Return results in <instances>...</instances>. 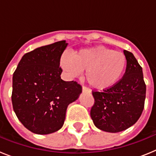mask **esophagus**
<instances>
[{"mask_svg": "<svg viewBox=\"0 0 156 156\" xmlns=\"http://www.w3.org/2000/svg\"><path fill=\"white\" fill-rule=\"evenodd\" d=\"M82 90H83V92H87V93H90V89H89V88L87 87H83Z\"/></svg>", "mask_w": 156, "mask_h": 156, "instance_id": "34e87169", "label": "esophagus"}]
</instances>
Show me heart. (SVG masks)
<instances>
[{
	"label": "heart",
	"mask_w": 156,
	"mask_h": 156,
	"mask_svg": "<svg viewBox=\"0 0 156 156\" xmlns=\"http://www.w3.org/2000/svg\"><path fill=\"white\" fill-rule=\"evenodd\" d=\"M61 65L71 78L79 76L86 69L85 78L90 86L106 90L119 80L126 69V58L122 52L96 46L80 49L72 57L62 56Z\"/></svg>",
	"instance_id": "heart-1"
}]
</instances>
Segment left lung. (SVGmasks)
<instances>
[{"label":"left lung","instance_id":"left-lung-1","mask_svg":"<svg viewBox=\"0 0 156 156\" xmlns=\"http://www.w3.org/2000/svg\"><path fill=\"white\" fill-rule=\"evenodd\" d=\"M123 52L126 58L123 76L108 89L92 90V120L98 128L110 133L122 131L134 124L144 107L146 85L142 68L131 52Z\"/></svg>","mask_w":156,"mask_h":156}]
</instances>
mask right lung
Masks as SVG:
<instances>
[{"label":"right lung","instance_id":"1","mask_svg":"<svg viewBox=\"0 0 156 156\" xmlns=\"http://www.w3.org/2000/svg\"><path fill=\"white\" fill-rule=\"evenodd\" d=\"M66 41L26 53L12 78V101L18 119L33 133L48 134L61 129L67 107L82 92L76 81H64L60 59Z\"/></svg>","mask_w":156,"mask_h":156}]
</instances>
